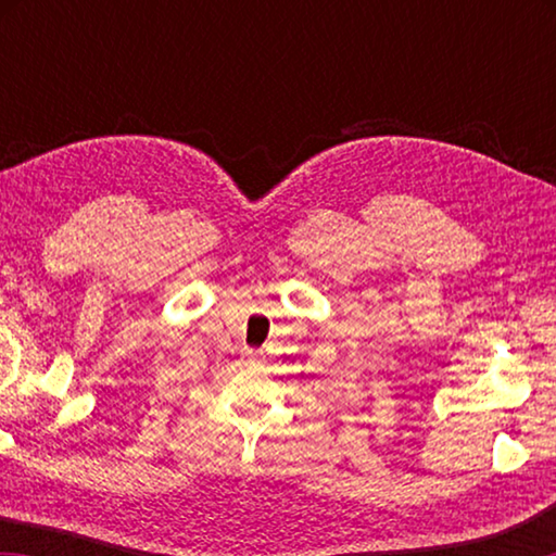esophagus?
Here are the masks:
<instances>
[{
  "label": "esophagus",
  "mask_w": 556,
  "mask_h": 556,
  "mask_svg": "<svg viewBox=\"0 0 556 556\" xmlns=\"http://www.w3.org/2000/svg\"><path fill=\"white\" fill-rule=\"evenodd\" d=\"M242 357H244V363H250V365H260L262 361H265V353H262V351H252V348H244Z\"/></svg>",
  "instance_id": "obj_1"
}]
</instances>
